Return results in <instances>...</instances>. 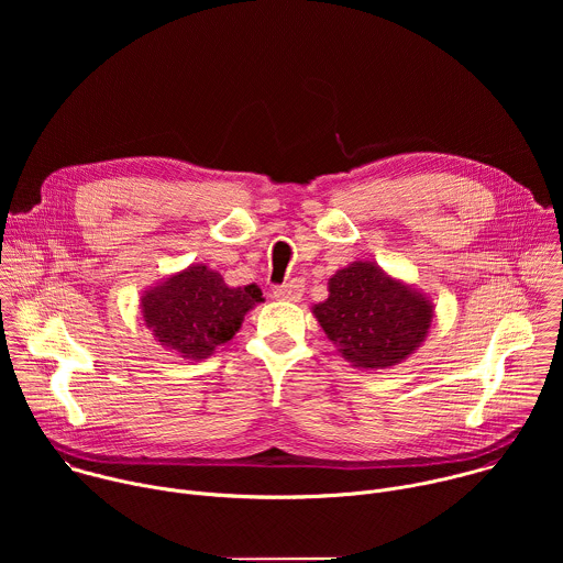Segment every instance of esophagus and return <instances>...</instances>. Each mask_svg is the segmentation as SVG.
<instances>
[{
    "label": "esophagus",
    "mask_w": 563,
    "mask_h": 563,
    "mask_svg": "<svg viewBox=\"0 0 563 563\" xmlns=\"http://www.w3.org/2000/svg\"><path fill=\"white\" fill-rule=\"evenodd\" d=\"M302 291H305V283L300 278H294L280 287L274 289V298L276 300H289V302H298L302 298Z\"/></svg>",
    "instance_id": "1"
}]
</instances>
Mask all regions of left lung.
<instances>
[{"mask_svg": "<svg viewBox=\"0 0 563 563\" xmlns=\"http://www.w3.org/2000/svg\"><path fill=\"white\" fill-rule=\"evenodd\" d=\"M328 291L311 313L339 354L358 369H389L428 339L434 316L430 296L372 261L339 269Z\"/></svg>", "mask_w": 563, "mask_h": 563, "instance_id": "left-lung-1", "label": "left lung"}]
</instances>
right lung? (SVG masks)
<instances>
[{
    "instance_id": "1",
    "label": "right lung",
    "mask_w": 563,
    "mask_h": 563,
    "mask_svg": "<svg viewBox=\"0 0 563 563\" xmlns=\"http://www.w3.org/2000/svg\"><path fill=\"white\" fill-rule=\"evenodd\" d=\"M263 302L256 285L229 287L220 272L189 265L140 296L146 330L165 350L189 361L209 358L218 345L231 341L245 313Z\"/></svg>"
}]
</instances>
